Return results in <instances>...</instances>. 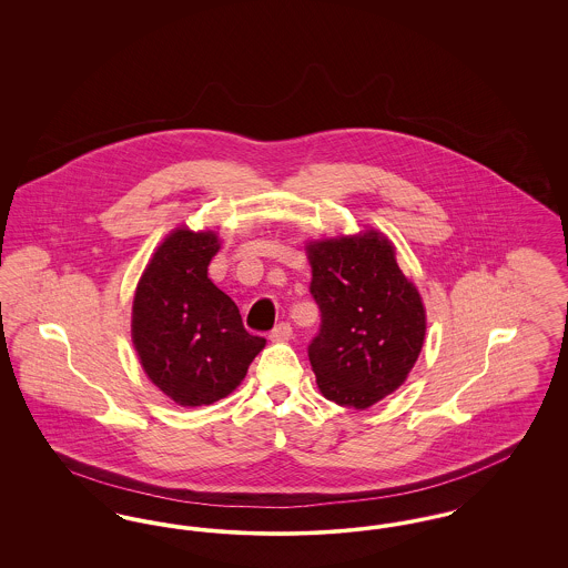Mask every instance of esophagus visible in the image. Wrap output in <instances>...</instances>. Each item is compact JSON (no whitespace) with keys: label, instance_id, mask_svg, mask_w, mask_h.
I'll use <instances>...</instances> for the list:
<instances>
[{"label":"esophagus","instance_id":"34e87169","mask_svg":"<svg viewBox=\"0 0 568 568\" xmlns=\"http://www.w3.org/2000/svg\"><path fill=\"white\" fill-rule=\"evenodd\" d=\"M292 334H294L292 325L287 322H281V324L274 325V329L271 332V341L272 343H287L292 338Z\"/></svg>","mask_w":568,"mask_h":568}]
</instances>
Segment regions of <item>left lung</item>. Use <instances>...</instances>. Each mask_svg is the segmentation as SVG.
<instances>
[{
  "instance_id": "8db88e82",
  "label": "left lung",
  "mask_w": 568,
  "mask_h": 568,
  "mask_svg": "<svg viewBox=\"0 0 568 568\" xmlns=\"http://www.w3.org/2000/svg\"><path fill=\"white\" fill-rule=\"evenodd\" d=\"M311 296L322 325L308 359L327 400L368 408L403 385L422 352L426 313L375 230L308 244Z\"/></svg>"
}]
</instances>
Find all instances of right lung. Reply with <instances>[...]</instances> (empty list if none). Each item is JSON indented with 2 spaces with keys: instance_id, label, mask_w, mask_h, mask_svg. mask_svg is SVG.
<instances>
[{
  "instance_id": "right-lung-1",
  "label": "right lung",
  "mask_w": 568,
  "mask_h": 568,
  "mask_svg": "<svg viewBox=\"0 0 568 568\" xmlns=\"http://www.w3.org/2000/svg\"><path fill=\"white\" fill-rule=\"evenodd\" d=\"M213 232H172L155 251L134 296L132 336L140 364L183 406L213 405L234 392L266 338L244 329L234 300L209 278Z\"/></svg>"
}]
</instances>
